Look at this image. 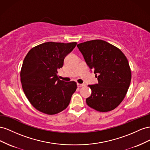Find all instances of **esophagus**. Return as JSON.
<instances>
[{"instance_id": "34e87169", "label": "esophagus", "mask_w": 150, "mask_h": 150, "mask_svg": "<svg viewBox=\"0 0 150 150\" xmlns=\"http://www.w3.org/2000/svg\"><path fill=\"white\" fill-rule=\"evenodd\" d=\"M85 83H77V86L79 87H82L85 86Z\"/></svg>"}]
</instances>
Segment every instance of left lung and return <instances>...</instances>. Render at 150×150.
I'll return each mask as SVG.
<instances>
[{"label":"left lung","mask_w":150,"mask_h":150,"mask_svg":"<svg viewBox=\"0 0 150 150\" xmlns=\"http://www.w3.org/2000/svg\"><path fill=\"white\" fill-rule=\"evenodd\" d=\"M87 65L94 71L98 83L89 85L92 94L87 104L99 112L110 111L121 103L131 80L127 59L117 47L101 40L77 45Z\"/></svg>","instance_id":"8db88e82"}]
</instances>
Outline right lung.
Returning a JSON list of instances; mask_svg holds the SVG:
<instances>
[{"label": "right lung", "mask_w": 150, "mask_h": 150, "mask_svg": "<svg viewBox=\"0 0 150 150\" xmlns=\"http://www.w3.org/2000/svg\"><path fill=\"white\" fill-rule=\"evenodd\" d=\"M76 45V42H46L34 47L25 56L21 70V82L27 99L38 110L53 115L69 105L77 85L74 81L59 80L57 70L63 67L64 59Z\"/></svg>", "instance_id": "1"}]
</instances>
